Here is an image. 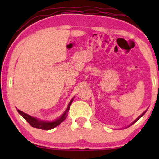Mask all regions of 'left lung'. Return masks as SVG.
I'll use <instances>...</instances> for the list:
<instances>
[{
  "instance_id": "obj_1",
  "label": "left lung",
  "mask_w": 159,
  "mask_h": 159,
  "mask_svg": "<svg viewBox=\"0 0 159 159\" xmlns=\"http://www.w3.org/2000/svg\"><path fill=\"white\" fill-rule=\"evenodd\" d=\"M146 112H147V110H146L145 111H144V112L143 113V114H140V116H138V118H137V119H136L135 120H134V122H132V123L130 124V125H128V127L131 126V125H133V124H134V123H136V122H137V121H138V120H139V119H140V117H141V116H143V115H144V114H145V113H146Z\"/></svg>"
}]
</instances>
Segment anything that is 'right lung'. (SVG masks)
Instances as JSON below:
<instances>
[{"mask_svg": "<svg viewBox=\"0 0 159 159\" xmlns=\"http://www.w3.org/2000/svg\"><path fill=\"white\" fill-rule=\"evenodd\" d=\"M74 97L71 99V101L69 102L68 106H67V108L66 109V111L63 112V114L60 116L59 118L56 119L55 120H53V121H45V120H40L37 117H34V116H30V115H28L25 113L22 112L21 111L17 110L18 112H19V114H21V116L26 120V121L31 125L32 127L36 128V129H43V130H50V129H54L56 126H57L58 125H60L62 122H63L65 120L66 118L67 115H68V112L69 110V107H70L71 104H72V101H73Z\"/></svg>", "mask_w": 159, "mask_h": 159, "instance_id": "right-lung-1", "label": "right lung"}]
</instances>
